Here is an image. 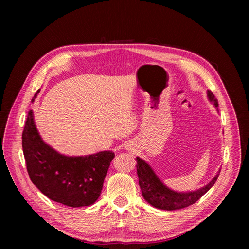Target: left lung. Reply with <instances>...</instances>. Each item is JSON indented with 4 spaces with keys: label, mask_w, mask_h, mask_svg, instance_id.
Here are the masks:
<instances>
[{
    "label": "left lung",
    "mask_w": 249,
    "mask_h": 249,
    "mask_svg": "<svg viewBox=\"0 0 249 249\" xmlns=\"http://www.w3.org/2000/svg\"><path fill=\"white\" fill-rule=\"evenodd\" d=\"M208 99L215 105L216 108L218 107L217 99L211 90H208ZM136 161L137 175L139 178V186L142 196L153 207L167 211L184 209L193 205L213 187L220 173L219 170L209 184L199 188L198 190L190 192H177L169 189L166 185H164V183L161 182V179L157 177L155 171L145 161L140 159L139 157L136 158Z\"/></svg>",
    "instance_id": "left-lung-1"
}]
</instances>
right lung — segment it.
<instances>
[{
  "label": "right lung",
  "instance_id": "1",
  "mask_svg": "<svg viewBox=\"0 0 249 249\" xmlns=\"http://www.w3.org/2000/svg\"><path fill=\"white\" fill-rule=\"evenodd\" d=\"M37 91L32 99H36ZM22 150L32 183L50 199L71 208L91 206L100 197L105 177L115 157L112 150L69 157L41 139L32 110L22 131Z\"/></svg>",
  "mask_w": 249,
  "mask_h": 249
}]
</instances>
